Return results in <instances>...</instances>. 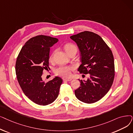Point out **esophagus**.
I'll use <instances>...</instances> for the list:
<instances>
[{"label": "esophagus", "instance_id": "obj_1", "mask_svg": "<svg viewBox=\"0 0 133 133\" xmlns=\"http://www.w3.org/2000/svg\"><path fill=\"white\" fill-rule=\"evenodd\" d=\"M63 80L67 81V82H70V81L72 80V79L71 78H65V79H63Z\"/></svg>", "mask_w": 133, "mask_h": 133}]
</instances>
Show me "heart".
<instances>
[{
	"instance_id": "1",
	"label": "heart",
	"mask_w": 133,
	"mask_h": 133,
	"mask_svg": "<svg viewBox=\"0 0 133 133\" xmlns=\"http://www.w3.org/2000/svg\"><path fill=\"white\" fill-rule=\"evenodd\" d=\"M65 49L66 53L68 54L73 49H76V46L72 43H67L65 45ZM53 53L50 55V59H51L53 57ZM75 69L74 66H64L61 65L57 68L55 70L56 74L59 76L63 77H69L71 76L72 71Z\"/></svg>"
}]
</instances>
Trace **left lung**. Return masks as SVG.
Returning a JSON list of instances; mask_svg holds the SVG:
<instances>
[{
    "mask_svg": "<svg viewBox=\"0 0 133 133\" xmlns=\"http://www.w3.org/2000/svg\"><path fill=\"white\" fill-rule=\"evenodd\" d=\"M81 54L78 71L90 74L86 81L79 80L80 87L75 90L77 98L85 103H94L104 96L111 88L115 77L112 51L102 38L94 32L85 31L71 36Z\"/></svg>",
    "mask_w": 133,
    "mask_h": 133,
    "instance_id": "obj_1",
    "label": "left lung"
}]
</instances>
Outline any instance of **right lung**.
Here are the masks:
<instances>
[{"label":"right lung","instance_id":"obj_1","mask_svg":"<svg viewBox=\"0 0 133 133\" xmlns=\"http://www.w3.org/2000/svg\"><path fill=\"white\" fill-rule=\"evenodd\" d=\"M59 40L45 35L31 38L20 51L16 62V74L21 88L31 101L40 105L53 103L59 95L62 79L55 77L45 82L42 76L49 67L50 47Z\"/></svg>","mask_w":133,"mask_h":133}]
</instances>
